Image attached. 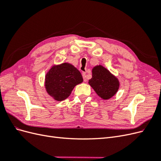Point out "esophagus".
Returning a JSON list of instances; mask_svg holds the SVG:
<instances>
[{"instance_id":"esophagus-1","label":"esophagus","mask_w":161,"mask_h":161,"mask_svg":"<svg viewBox=\"0 0 161 161\" xmlns=\"http://www.w3.org/2000/svg\"><path fill=\"white\" fill-rule=\"evenodd\" d=\"M82 77H83V80L85 82L86 81V75L85 72H82Z\"/></svg>"}]
</instances>
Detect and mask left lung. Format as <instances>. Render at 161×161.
<instances>
[{
	"mask_svg": "<svg viewBox=\"0 0 161 161\" xmlns=\"http://www.w3.org/2000/svg\"><path fill=\"white\" fill-rule=\"evenodd\" d=\"M89 84L99 97L108 100L114 97L119 88L118 78L102 65H97L92 69V78Z\"/></svg>",
	"mask_w": 161,
	"mask_h": 161,
	"instance_id": "obj_1",
	"label": "left lung"
}]
</instances>
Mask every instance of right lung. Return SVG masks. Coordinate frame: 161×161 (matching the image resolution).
I'll return each instance as SVG.
<instances>
[{
	"instance_id": "right-lung-1",
	"label": "right lung",
	"mask_w": 161,
	"mask_h": 161,
	"mask_svg": "<svg viewBox=\"0 0 161 161\" xmlns=\"http://www.w3.org/2000/svg\"><path fill=\"white\" fill-rule=\"evenodd\" d=\"M83 81L79 70L72 64L64 62L53 64L45 76L47 93L57 101L67 99L77 85Z\"/></svg>"
}]
</instances>
